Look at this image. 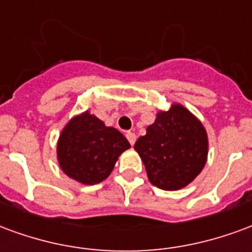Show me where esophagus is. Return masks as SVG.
<instances>
[{"label": "esophagus", "mask_w": 252, "mask_h": 252, "mask_svg": "<svg viewBox=\"0 0 252 252\" xmlns=\"http://www.w3.org/2000/svg\"><path fill=\"white\" fill-rule=\"evenodd\" d=\"M126 138H127V141L130 142V145L133 146V145L135 144V139H137V137H135V134L131 133V131H127V133H126Z\"/></svg>", "instance_id": "34e87169"}]
</instances>
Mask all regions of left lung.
Wrapping results in <instances>:
<instances>
[{"instance_id": "1", "label": "left lung", "mask_w": 252, "mask_h": 252, "mask_svg": "<svg viewBox=\"0 0 252 252\" xmlns=\"http://www.w3.org/2000/svg\"><path fill=\"white\" fill-rule=\"evenodd\" d=\"M144 161L149 181L164 190L190 184L203 170L208 137L203 124L181 104L159 111L146 134L134 145Z\"/></svg>"}]
</instances>
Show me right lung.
I'll list each match as a JSON object with an SVG mask.
<instances>
[{
  "instance_id": "add662e5",
  "label": "right lung",
  "mask_w": 252,
  "mask_h": 252,
  "mask_svg": "<svg viewBox=\"0 0 252 252\" xmlns=\"http://www.w3.org/2000/svg\"><path fill=\"white\" fill-rule=\"evenodd\" d=\"M128 148L124 134L86 111L73 117L62 130L58 161L68 177L95 185L107 179L119 156Z\"/></svg>"
}]
</instances>
